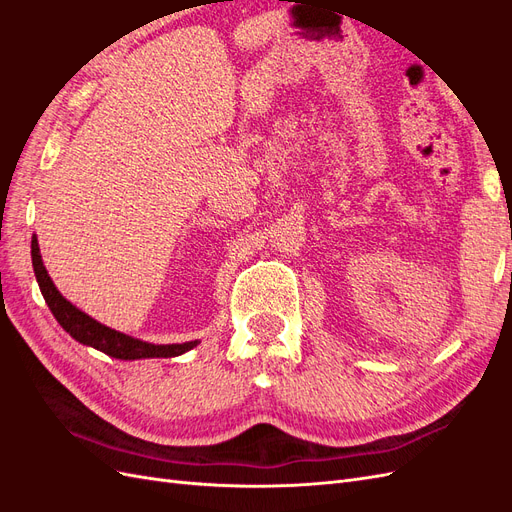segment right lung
Here are the masks:
<instances>
[{
	"mask_svg": "<svg viewBox=\"0 0 512 512\" xmlns=\"http://www.w3.org/2000/svg\"><path fill=\"white\" fill-rule=\"evenodd\" d=\"M32 265H34L36 280L46 305H49L53 316L57 318L61 327H64V331L70 333L76 342L83 346L96 348L108 356H113V359L136 361V359H170V356H179L198 344L196 339L194 342H185V344H149V342H143V339H136L126 333H119L111 327H104L102 322L81 312L79 307H74L68 299L61 297V292L55 288L49 273H46L36 235L32 237Z\"/></svg>",
	"mask_w": 512,
	"mask_h": 512,
	"instance_id": "right-lung-1",
	"label": "right lung"
}]
</instances>
